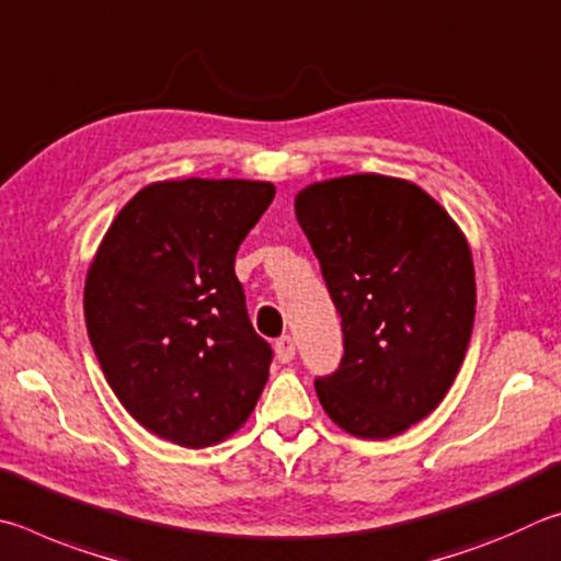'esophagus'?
Masks as SVG:
<instances>
[{
    "instance_id": "34e87169",
    "label": "esophagus",
    "mask_w": 561,
    "mask_h": 561,
    "mask_svg": "<svg viewBox=\"0 0 561 561\" xmlns=\"http://www.w3.org/2000/svg\"><path fill=\"white\" fill-rule=\"evenodd\" d=\"M275 357H278V362H283V365L293 362V357H296V340L290 335H283L278 342H275Z\"/></svg>"
}]
</instances>
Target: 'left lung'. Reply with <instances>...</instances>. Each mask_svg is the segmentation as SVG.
Returning <instances> with one entry per match:
<instances>
[{"label": "left lung", "instance_id": "1", "mask_svg": "<svg viewBox=\"0 0 561 561\" xmlns=\"http://www.w3.org/2000/svg\"><path fill=\"white\" fill-rule=\"evenodd\" d=\"M296 219L345 335L340 369L316 381L322 409L357 438L404 434L463 365L476 318L466 233L434 196L387 174L308 184Z\"/></svg>", "mask_w": 561, "mask_h": 561}]
</instances>
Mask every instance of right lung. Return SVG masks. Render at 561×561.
Returning <instances> with one entry per match:
<instances>
[{"label":"right lung","instance_id":"add662e5","mask_svg":"<svg viewBox=\"0 0 561 561\" xmlns=\"http://www.w3.org/2000/svg\"><path fill=\"white\" fill-rule=\"evenodd\" d=\"M275 196L271 182L164 180L105 231L83 312L107 385L137 424L184 448L239 431L273 352L251 328L236 251Z\"/></svg>","mask_w":561,"mask_h":561}]
</instances>
